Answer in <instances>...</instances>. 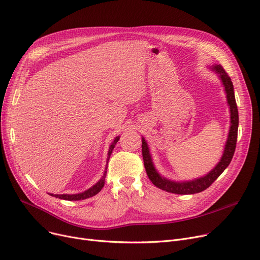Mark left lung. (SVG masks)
<instances>
[{"instance_id":"left-lung-1","label":"left lung","mask_w":260,"mask_h":260,"mask_svg":"<svg viewBox=\"0 0 260 260\" xmlns=\"http://www.w3.org/2000/svg\"><path fill=\"white\" fill-rule=\"evenodd\" d=\"M215 71L219 75L222 83L225 88L226 92V99L228 103L230 105L231 111V128L229 133V138L225 144L224 153L216 168L211 171L207 176L202 177V178L187 181V182H174L170 181L162 177L156 172L151 155H149V151L145 140L142 138V156H143V162L144 168L146 171V174L148 176L149 180L153 182L154 185H156L158 188L166 190V192L173 193V194H180V195H187V194H196L200 193L202 190L207 189L209 186L212 185V183L219 177L222 172L229 167L230 162L232 161V158L234 156L235 148H236V142H237V134H238V109L237 104L234 95V87L233 83H232L231 78L223 70L221 65H215Z\"/></svg>"}]
</instances>
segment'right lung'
Wrapping results in <instances>:
<instances>
[{
	"label": "right lung",
	"mask_w": 260,
	"mask_h": 260,
	"mask_svg": "<svg viewBox=\"0 0 260 260\" xmlns=\"http://www.w3.org/2000/svg\"><path fill=\"white\" fill-rule=\"evenodd\" d=\"M118 140H119V137H117L115 140H114V142L112 143V145L109 146V151H108V157H107V162L106 163H108V160H109V157H111V154H112V152H113V149H114V147H115V145H116V143L118 142ZM106 170H107V165H106V169H105V172H104V174H103V177H102V179L99 181V182H97L95 183L92 187H90L89 189H87V190H85L84 193H81V194H76V195H53V194H50L51 196H53V197H56V198H60V199H64V200H83V199H86V198H89V197H92V196H94V195H97L100 190H101V188L104 186V181H105V177H106Z\"/></svg>",
	"instance_id": "add662e5"
}]
</instances>
